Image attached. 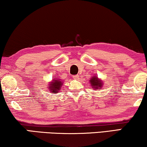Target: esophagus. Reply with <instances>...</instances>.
Listing matches in <instances>:
<instances>
[{
    "mask_svg": "<svg viewBox=\"0 0 147 147\" xmlns=\"http://www.w3.org/2000/svg\"><path fill=\"white\" fill-rule=\"evenodd\" d=\"M73 77H74V78H75V79L78 80V78H79V76H78V75H75V76H74Z\"/></svg>",
    "mask_w": 147,
    "mask_h": 147,
    "instance_id": "34e87169",
    "label": "esophagus"
}]
</instances>
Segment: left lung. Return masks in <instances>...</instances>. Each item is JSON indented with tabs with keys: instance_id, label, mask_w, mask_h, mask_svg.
Returning a JSON list of instances; mask_svg holds the SVG:
<instances>
[{
	"instance_id": "obj_1",
	"label": "left lung",
	"mask_w": 147,
	"mask_h": 147,
	"mask_svg": "<svg viewBox=\"0 0 147 147\" xmlns=\"http://www.w3.org/2000/svg\"><path fill=\"white\" fill-rule=\"evenodd\" d=\"M90 81V84H91L92 87L93 88H96V89H98V88H102V82L100 81V80L98 79V78H96V76H94V78H92Z\"/></svg>"
}]
</instances>
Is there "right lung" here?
Masks as SVG:
<instances>
[{
    "instance_id": "1",
    "label": "right lung",
    "mask_w": 147,
    "mask_h": 147,
    "mask_svg": "<svg viewBox=\"0 0 147 147\" xmlns=\"http://www.w3.org/2000/svg\"><path fill=\"white\" fill-rule=\"evenodd\" d=\"M62 86V82L61 81H59V80H54L53 82H51V83L49 84V88L50 91L53 93H57L60 90V88H61V86Z\"/></svg>"
}]
</instances>
